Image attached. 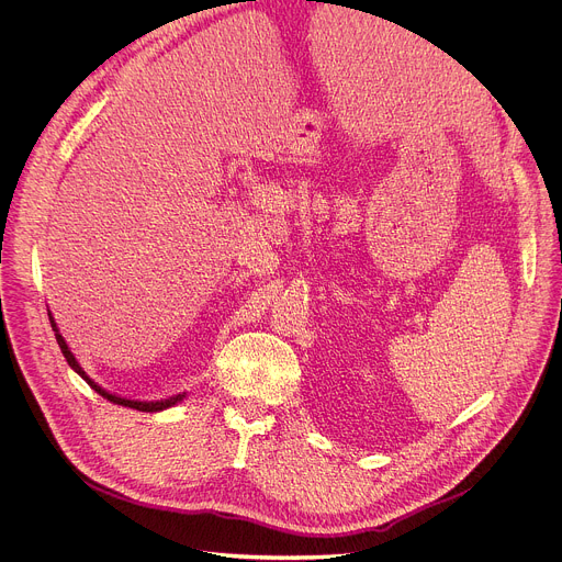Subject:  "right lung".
<instances>
[{
    "instance_id": "add662e5",
    "label": "right lung",
    "mask_w": 562,
    "mask_h": 562,
    "mask_svg": "<svg viewBox=\"0 0 562 562\" xmlns=\"http://www.w3.org/2000/svg\"><path fill=\"white\" fill-rule=\"evenodd\" d=\"M48 319H50V327H53V331H55V340H57V345H59V349H61V353H64V358H66V362H68V367L72 369V371H77L79 375H82L87 382H89V386L91 389H95L102 397H106V400H111L113 405H122V407H128V409H137V412H146V414H153V412H162V409H169V407H173V405H178L182 397H187L184 393H180V395H173V397H169V400H157V403H139V400H128V397H120V395H113V393H109L106 389H102L100 384H95L87 373H85V369L77 364V360H75V356L70 353V349H68V345H66V340L59 336V331H57V325H55V319H53V315L48 313Z\"/></svg>"
}]
</instances>
